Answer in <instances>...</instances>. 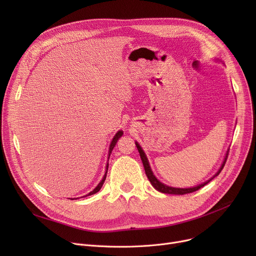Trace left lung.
Listing matches in <instances>:
<instances>
[{
  "instance_id": "left-lung-1",
  "label": "left lung",
  "mask_w": 256,
  "mask_h": 256,
  "mask_svg": "<svg viewBox=\"0 0 256 256\" xmlns=\"http://www.w3.org/2000/svg\"><path fill=\"white\" fill-rule=\"evenodd\" d=\"M136 146H137V148H138V152H139V154H140V158H141V160H142V163H143V166H144V170H145V173H146V176H147V178L150 180V182H152V184L154 186V189L156 190H158V191H160V192H162V193H165V194H176V195H184V194H189V193H193V192H195V191H197V190H199L200 188H202V186H204L206 184H208L214 176H219V173L222 171V169L224 168V165H225V163H226V158H225V160H224V162H223V164H222V166H221V168L219 169V171L216 173V176H214L212 178H210V180H208V182H206L204 184H199V186H193V188H188V189H180V188H172V186H166V184H162L160 182H158L156 178V176H154V173H152V169H150V164H148V160H147V158H146V156H145V154H144V152L142 150V148H141V146L136 142Z\"/></svg>"
}]
</instances>
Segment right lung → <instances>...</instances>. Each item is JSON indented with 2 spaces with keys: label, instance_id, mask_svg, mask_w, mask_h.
Segmentation results:
<instances>
[{
  "label": "right lung",
  "instance_id": "add662e5",
  "mask_svg": "<svg viewBox=\"0 0 256 256\" xmlns=\"http://www.w3.org/2000/svg\"><path fill=\"white\" fill-rule=\"evenodd\" d=\"M122 130H119L116 135H115V137L113 138V140H112V142H111V145H110V150H109V156L111 154V152H112V150H113V148H114V146L116 145V143H117V141H118V139L122 136ZM108 167H109V164H106V170H108ZM106 172L104 173V178H102V182L98 184V186L96 188V189H94L93 191H91L89 194H87L86 196H89V195H93V194H96V193H98L100 190V188L102 186V184H104V180H106Z\"/></svg>",
  "mask_w": 256,
  "mask_h": 256
}]
</instances>
